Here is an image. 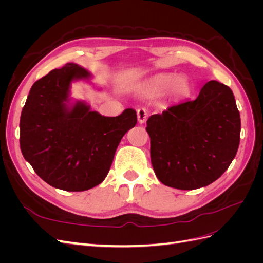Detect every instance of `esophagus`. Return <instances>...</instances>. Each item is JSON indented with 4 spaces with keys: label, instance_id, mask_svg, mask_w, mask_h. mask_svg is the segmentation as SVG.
Masks as SVG:
<instances>
[{
    "label": "esophagus",
    "instance_id": "1",
    "mask_svg": "<svg viewBox=\"0 0 263 263\" xmlns=\"http://www.w3.org/2000/svg\"><path fill=\"white\" fill-rule=\"evenodd\" d=\"M148 109L145 107H140L137 109V118H138V122L139 124H144L146 123L147 118H148Z\"/></svg>",
    "mask_w": 263,
    "mask_h": 263
}]
</instances>
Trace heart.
Segmentation results:
<instances>
[{"label":"heart","mask_w":263,"mask_h":263,"mask_svg":"<svg viewBox=\"0 0 263 263\" xmlns=\"http://www.w3.org/2000/svg\"><path fill=\"white\" fill-rule=\"evenodd\" d=\"M148 87L157 93H163L170 87V93L178 99H185L191 93V85L186 79L183 77L174 79L173 74H160L154 78Z\"/></svg>","instance_id":"heart-1"}]
</instances>
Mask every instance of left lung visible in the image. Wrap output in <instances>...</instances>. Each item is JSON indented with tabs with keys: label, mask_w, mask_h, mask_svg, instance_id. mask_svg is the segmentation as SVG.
Masks as SVG:
<instances>
[{
	"label": "left lung",
	"mask_w": 263,
	"mask_h": 263,
	"mask_svg": "<svg viewBox=\"0 0 263 263\" xmlns=\"http://www.w3.org/2000/svg\"><path fill=\"white\" fill-rule=\"evenodd\" d=\"M240 114L233 91L206 83L194 101L151 115V163L164 185L194 190L216 181L234 160L240 141Z\"/></svg>",
	"instance_id": "obj_1"
}]
</instances>
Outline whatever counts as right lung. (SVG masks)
I'll list each match as a JSON object with an SVG mask.
<instances>
[{"instance_id": "right-lung-1", "label": "right lung", "mask_w": 263, "mask_h": 263, "mask_svg": "<svg viewBox=\"0 0 263 263\" xmlns=\"http://www.w3.org/2000/svg\"><path fill=\"white\" fill-rule=\"evenodd\" d=\"M91 73L67 63L36 81L20 121V145L25 160L49 185L80 192L107 176L124 135L137 123L136 110L115 117L91 110L84 101L71 102V83Z\"/></svg>"}]
</instances>
